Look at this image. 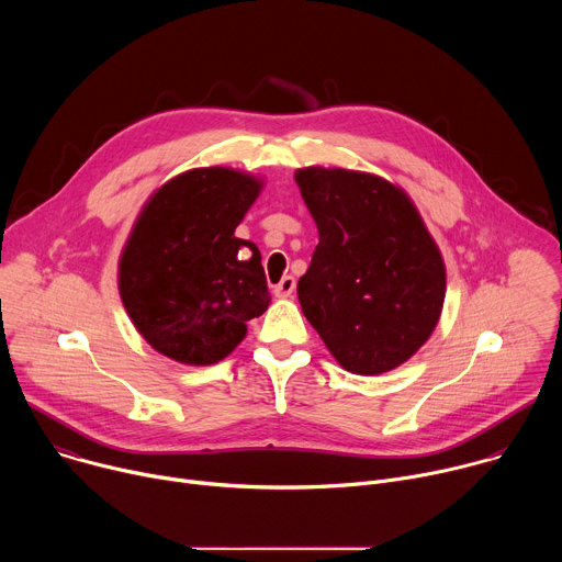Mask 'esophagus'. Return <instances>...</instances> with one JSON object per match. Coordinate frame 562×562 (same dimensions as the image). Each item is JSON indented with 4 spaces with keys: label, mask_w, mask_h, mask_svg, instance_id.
I'll return each instance as SVG.
<instances>
[{
    "label": "esophagus",
    "mask_w": 562,
    "mask_h": 562,
    "mask_svg": "<svg viewBox=\"0 0 562 562\" xmlns=\"http://www.w3.org/2000/svg\"><path fill=\"white\" fill-rule=\"evenodd\" d=\"M293 291H295V278H291V276H284V278L273 286V293H276L278 297H289Z\"/></svg>",
    "instance_id": "obj_1"
}]
</instances>
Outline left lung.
Returning a JSON list of instances; mask_svg holds the SVG:
<instances>
[{
  "label": "left lung",
  "mask_w": 562,
  "mask_h": 562,
  "mask_svg": "<svg viewBox=\"0 0 562 562\" xmlns=\"http://www.w3.org/2000/svg\"><path fill=\"white\" fill-rule=\"evenodd\" d=\"M295 182L319 243L297 282L311 327L351 373L409 360L438 325L445 265L416 206L393 184L345 169H302Z\"/></svg>",
  "instance_id": "left-lung-1"
}]
</instances>
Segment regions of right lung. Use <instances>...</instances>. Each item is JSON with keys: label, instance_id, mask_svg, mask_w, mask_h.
Masks as SVG:
<instances>
[{"label": "right lung", "instance_id": "obj_1", "mask_svg": "<svg viewBox=\"0 0 562 562\" xmlns=\"http://www.w3.org/2000/svg\"><path fill=\"white\" fill-rule=\"evenodd\" d=\"M260 182L195 169L144 206L120 260L122 302L144 340L184 364H213L269 306L260 251L235 237Z\"/></svg>", "mask_w": 562, "mask_h": 562}]
</instances>
